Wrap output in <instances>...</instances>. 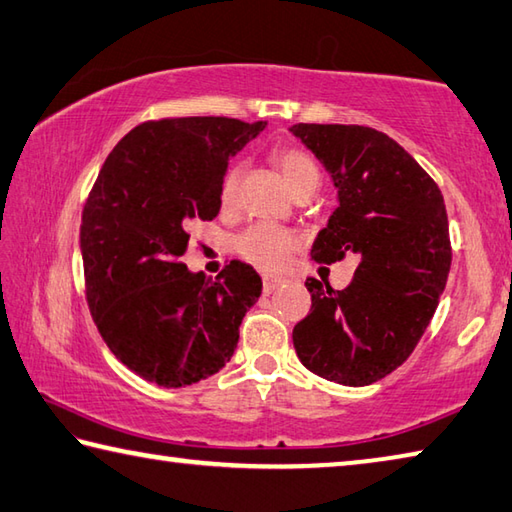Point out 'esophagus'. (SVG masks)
<instances>
[{
    "mask_svg": "<svg viewBox=\"0 0 512 512\" xmlns=\"http://www.w3.org/2000/svg\"><path fill=\"white\" fill-rule=\"evenodd\" d=\"M262 282H264V293H273L275 288H280V286L286 284L284 277H277V275H264Z\"/></svg>",
    "mask_w": 512,
    "mask_h": 512,
    "instance_id": "1",
    "label": "esophagus"
}]
</instances>
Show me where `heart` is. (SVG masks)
Here are the masks:
<instances>
[{
  "label": "heart",
  "mask_w": 512,
  "mask_h": 512,
  "mask_svg": "<svg viewBox=\"0 0 512 512\" xmlns=\"http://www.w3.org/2000/svg\"><path fill=\"white\" fill-rule=\"evenodd\" d=\"M273 163L280 170L288 190L297 192L304 185L318 183L320 185V167L309 154L297 150V147H277L273 152ZM241 167L235 165L226 172L224 181L219 188V208L224 212H232L237 208L239 197V183H241ZM297 246V239L291 230L277 228L271 224H257L248 228L244 235L237 239V253L246 259V262L255 264L264 271H277L282 268L288 257Z\"/></svg>",
  "instance_id": "1"
}]
</instances>
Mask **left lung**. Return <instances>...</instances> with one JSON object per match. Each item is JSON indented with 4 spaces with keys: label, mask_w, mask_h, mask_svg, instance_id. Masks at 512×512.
<instances>
[{
    "label": "left lung",
    "mask_w": 512,
    "mask_h": 512,
    "mask_svg": "<svg viewBox=\"0 0 512 512\" xmlns=\"http://www.w3.org/2000/svg\"><path fill=\"white\" fill-rule=\"evenodd\" d=\"M338 190V208L313 241L311 259L353 255L342 291L309 277L311 313L293 347L320 378L349 387L376 383L410 358L439 306L452 248L439 185L394 138L362 125L297 123Z\"/></svg>",
    "instance_id": "left-lung-1"
}]
</instances>
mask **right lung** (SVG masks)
<instances>
[{
  "instance_id": "1",
  "label": "right lung",
  "mask_w": 512,
  "mask_h": 512,
  "mask_svg": "<svg viewBox=\"0 0 512 512\" xmlns=\"http://www.w3.org/2000/svg\"><path fill=\"white\" fill-rule=\"evenodd\" d=\"M264 127L147 120L111 150L89 192L80 250L91 318L111 353L154 385L185 387L226 367L262 295V277L239 259L215 280L179 259L194 221L219 215L228 161Z\"/></svg>"
}]
</instances>
